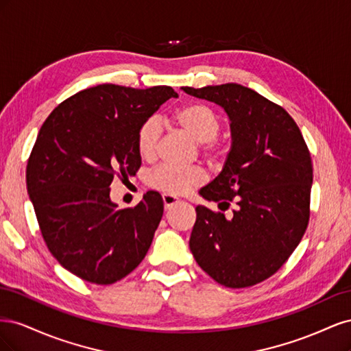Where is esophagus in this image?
<instances>
[{"instance_id": "34e87169", "label": "esophagus", "mask_w": 351, "mask_h": 351, "mask_svg": "<svg viewBox=\"0 0 351 351\" xmlns=\"http://www.w3.org/2000/svg\"><path fill=\"white\" fill-rule=\"evenodd\" d=\"M162 200H164V208H165V210H167V209H171L174 205H177L178 202H180L177 197L169 196V195H164V196H162Z\"/></svg>"}]
</instances>
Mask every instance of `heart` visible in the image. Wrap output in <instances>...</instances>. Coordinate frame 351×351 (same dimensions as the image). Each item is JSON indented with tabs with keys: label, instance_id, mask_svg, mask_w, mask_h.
Wrapping results in <instances>:
<instances>
[{
	"label": "heart",
	"instance_id": "heart-1",
	"mask_svg": "<svg viewBox=\"0 0 351 351\" xmlns=\"http://www.w3.org/2000/svg\"><path fill=\"white\" fill-rule=\"evenodd\" d=\"M173 120L199 142V149L210 162L221 164L228 155V145L219 139V115L210 107L200 102H190L174 111ZM162 125L156 117L146 119L137 129L136 147L139 155L152 161L156 158L161 142ZM147 184L169 196L186 195L193 187L205 182L204 169L197 167H177L162 164L147 176Z\"/></svg>",
	"mask_w": 351,
	"mask_h": 351
}]
</instances>
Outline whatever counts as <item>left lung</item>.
Returning a JSON list of instances; mask_svg holds the SVG:
<instances>
[{"label":"left lung","mask_w":351,"mask_h":351,"mask_svg":"<svg viewBox=\"0 0 351 351\" xmlns=\"http://www.w3.org/2000/svg\"><path fill=\"white\" fill-rule=\"evenodd\" d=\"M183 90L221 105L232 133L224 169L200 190L206 200L234 205L232 218L197 206L189 246L212 280L246 289L277 272L304 236L313 180L309 147L281 105L246 86Z\"/></svg>","instance_id":"8db88e82"}]
</instances>
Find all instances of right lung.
<instances>
[{
  "mask_svg": "<svg viewBox=\"0 0 351 351\" xmlns=\"http://www.w3.org/2000/svg\"><path fill=\"white\" fill-rule=\"evenodd\" d=\"M176 97L169 86L98 84L62 101L42 124L27 159V192L48 250L76 277L114 284L149 250L161 195L147 192L136 206L117 209L110 184L137 173V129Z\"/></svg>",
  "mask_w": 351,
  "mask_h": 351,
  "instance_id": "right-lung-1",
  "label": "right lung"
}]
</instances>
